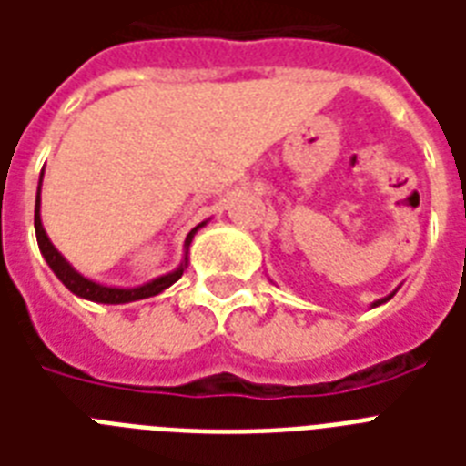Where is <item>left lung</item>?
<instances>
[{"mask_svg": "<svg viewBox=\"0 0 466 466\" xmlns=\"http://www.w3.org/2000/svg\"><path fill=\"white\" fill-rule=\"evenodd\" d=\"M387 299H390V298H387ZM387 299H382V302H387ZM382 302H375V307H377V305H382Z\"/></svg>", "mask_w": 466, "mask_h": 466, "instance_id": "8db88e82", "label": "left lung"}]
</instances>
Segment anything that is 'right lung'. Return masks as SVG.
I'll return each mask as SVG.
<instances>
[{
  "instance_id": "obj_1",
  "label": "right lung",
  "mask_w": 466,
  "mask_h": 466,
  "mask_svg": "<svg viewBox=\"0 0 466 466\" xmlns=\"http://www.w3.org/2000/svg\"><path fill=\"white\" fill-rule=\"evenodd\" d=\"M198 227H203V225H198ZM198 227L196 229H190V234L186 237V247H188L190 239H193V234L198 232ZM35 237H38L40 254H43V258L47 261V266L53 268L55 276L60 278L62 285H65L69 292L79 295V298L91 299V302H104V305H126V302H135V299L155 298V295H159L161 290H167L168 285H174L176 280L183 276V268H186V263H181L174 273L157 278V280H152V283L142 285V288H133V290H123V288H106V285H98L94 283V280H89V278L79 276V273H76V270L72 268L65 258H62L60 251L50 244L46 229H43V222H40V188H38V200H35ZM186 261H188V258H186Z\"/></svg>"
}]
</instances>
